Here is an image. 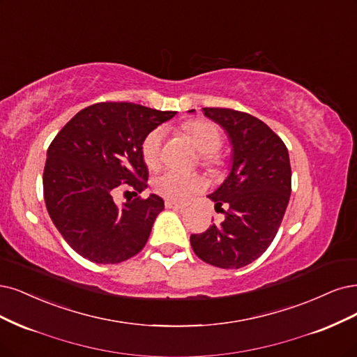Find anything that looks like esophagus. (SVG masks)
<instances>
[{
	"mask_svg": "<svg viewBox=\"0 0 357 357\" xmlns=\"http://www.w3.org/2000/svg\"><path fill=\"white\" fill-rule=\"evenodd\" d=\"M165 206L167 208H173V210H183V208H184V205H181L178 202H174V201H169V199L165 201Z\"/></svg>",
	"mask_w": 357,
	"mask_h": 357,
	"instance_id": "esophagus-1",
	"label": "esophagus"
}]
</instances>
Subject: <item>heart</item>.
<instances>
[{"label": "heart", "mask_w": 357, "mask_h": 357, "mask_svg": "<svg viewBox=\"0 0 357 357\" xmlns=\"http://www.w3.org/2000/svg\"><path fill=\"white\" fill-rule=\"evenodd\" d=\"M184 130L190 136L195 146L205 155L204 162L208 167L220 165V158L217 152L223 144V136L218 127L210 121L195 119L184 124ZM162 130L155 128L146 134L142 142V158L144 164L153 168L159 162V153H161ZM153 190L164 196V198L176 202L188 201L190 196L199 193L204 189V180L198 174L181 173L176 169H165L161 174L153 178Z\"/></svg>", "instance_id": "1"}]
</instances>
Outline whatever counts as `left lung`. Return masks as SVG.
Wrapping results in <instances>:
<instances>
[{"instance_id":"1","label":"left lung","mask_w":357,"mask_h":357,"mask_svg":"<svg viewBox=\"0 0 357 357\" xmlns=\"http://www.w3.org/2000/svg\"><path fill=\"white\" fill-rule=\"evenodd\" d=\"M202 110L229 134L233 165L225 183L208 196L225 220L192 235L190 245L208 264L241 268L257 260L279 230L291 196L289 155L261 119L227 107Z\"/></svg>"}]
</instances>
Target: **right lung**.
<instances>
[{
    "label": "right lung",
    "instance_id": "add662e5",
    "mask_svg": "<svg viewBox=\"0 0 357 357\" xmlns=\"http://www.w3.org/2000/svg\"><path fill=\"white\" fill-rule=\"evenodd\" d=\"M136 103L102 102L85 107L48 146L43 174L47 211L69 247L97 264H115L139 254L164 201L137 196L118 206L115 189L147 188L142 158L146 134L173 118Z\"/></svg>",
    "mask_w": 357,
    "mask_h": 357
}]
</instances>
